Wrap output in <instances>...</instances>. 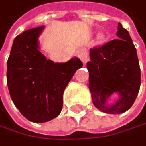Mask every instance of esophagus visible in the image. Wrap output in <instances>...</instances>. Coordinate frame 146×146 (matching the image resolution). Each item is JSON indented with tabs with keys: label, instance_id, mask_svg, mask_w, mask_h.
I'll use <instances>...</instances> for the list:
<instances>
[{
	"label": "esophagus",
	"instance_id": "esophagus-1",
	"mask_svg": "<svg viewBox=\"0 0 146 146\" xmlns=\"http://www.w3.org/2000/svg\"><path fill=\"white\" fill-rule=\"evenodd\" d=\"M78 57L81 59V61L83 62L84 64L86 62H87L88 61V53L87 52H86V50H84V49H82V50H80L78 52Z\"/></svg>",
	"mask_w": 146,
	"mask_h": 146
}]
</instances>
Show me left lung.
Listing matches in <instances>:
<instances>
[{
  "label": "left lung",
  "instance_id": "obj_1",
  "mask_svg": "<svg viewBox=\"0 0 146 146\" xmlns=\"http://www.w3.org/2000/svg\"><path fill=\"white\" fill-rule=\"evenodd\" d=\"M114 39L90 49L89 89L96 108L106 113H123L135 103L141 84V71L136 49L128 31L118 23ZM118 93L117 102L108 107L106 100Z\"/></svg>",
  "mask_w": 146,
  "mask_h": 146
}]
</instances>
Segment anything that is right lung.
<instances>
[{
  "instance_id": "add662e5",
  "label": "right lung",
  "mask_w": 146,
  "mask_h": 146,
  "mask_svg": "<svg viewBox=\"0 0 146 146\" xmlns=\"http://www.w3.org/2000/svg\"><path fill=\"white\" fill-rule=\"evenodd\" d=\"M44 26L33 28L14 39L7 61V84L21 113L33 123H45L60 114L62 94L74 72L83 67L78 58L66 62L47 60L39 50Z\"/></svg>"
}]
</instances>
